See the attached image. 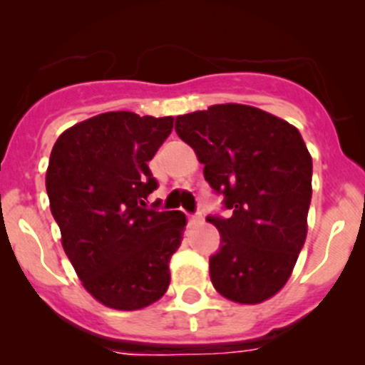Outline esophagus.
<instances>
[{
	"mask_svg": "<svg viewBox=\"0 0 365 365\" xmlns=\"http://www.w3.org/2000/svg\"><path fill=\"white\" fill-rule=\"evenodd\" d=\"M187 217H189V222L190 224H196V222H200L201 219H203V217H201L200 213H197V215H190V213H189V215H187Z\"/></svg>",
	"mask_w": 365,
	"mask_h": 365,
	"instance_id": "esophagus-1",
	"label": "esophagus"
}]
</instances>
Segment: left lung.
Returning <instances> with one entry per match:
<instances>
[{"mask_svg": "<svg viewBox=\"0 0 365 365\" xmlns=\"http://www.w3.org/2000/svg\"><path fill=\"white\" fill-rule=\"evenodd\" d=\"M176 132L233 212L206 219L220 233L219 252L210 257L213 288L237 304L268 300L288 282L307 237L312 159L300 132L244 104L182 114Z\"/></svg>", "mask_w": 365, "mask_h": 365, "instance_id": "1", "label": "left lung"}]
</instances>
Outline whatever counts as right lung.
Masks as SVG:
<instances>
[{"mask_svg":"<svg viewBox=\"0 0 365 365\" xmlns=\"http://www.w3.org/2000/svg\"><path fill=\"white\" fill-rule=\"evenodd\" d=\"M175 118L102 113L67 128L46 173L51 213L81 284L116 311H138L168 292L183 240L182 212L146 210L157 189L148 162Z\"/></svg>","mask_w":365,"mask_h":365,"instance_id":"add662e5","label":"right lung"}]
</instances>
